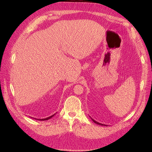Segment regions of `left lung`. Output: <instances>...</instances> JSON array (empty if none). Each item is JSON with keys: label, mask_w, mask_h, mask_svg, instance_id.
Here are the masks:
<instances>
[{"label": "left lung", "mask_w": 152, "mask_h": 152, "mask_svg": "<svg viewBox=\"0 0 152 152\" xmlns=\"http://www.w3.org/2000/svg\"><path fill=\"white\" fill-rule=\"evenodd\" d=\"M91 119L92 120V121H93L94 123H96V124H98V125H104V126H107V125H104V124H102V123H99V122H97V121H94L93 119H92L91 118Z\"/></svg>", "instance_id": "1"}]
</instances>
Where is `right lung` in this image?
<instances>
[{
  "mask_svg": "<svg viewBox=\"0 0 152 152\" xmlns=\"http://www.w3.org/2000/svg\"><path fill=\"white\" fill-rule=\"evenodd\" d=\"M54 115H55V114H54V115H51V116L49 117L45 118V119H37V120H39V121H45V120H48V119H51V118H52L53 116H54Z\"/></svg>",
  "mask_w": 152,
  "mask_h": 152,
  "instance_id": "1",
  "label": "right lung"
}]
</instances>
